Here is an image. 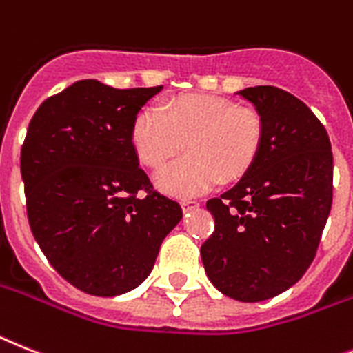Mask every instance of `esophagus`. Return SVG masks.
Listing matches in <instances>:
<instances>
[{
	"mask_svg": "<svg viewBox=\"0 0 353 353\" xmlns=\"http://www.w3.org/2000/svg\"><path fill=\"white\" fill-rule=\"evenodd\" d=\"M181 206H183V210H185V212H190V210L199 208V203H197V201H192V199H185L181 203Z\"/></svg>",
	"mask_w": 353,
	"mask_h": 353,
	"instance_id": "1",
	"label": "esophagus"
}]
</instances>
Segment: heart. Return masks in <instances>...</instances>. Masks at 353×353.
Returning a JSON list of instances; mask_svg holds the SVG:
<instances>
[{
  "label": "heart",
  "mask_w": 353,
  "mask_h": 353,
  "mask_svg": "<svg viewBox=\"0 0 353 353\" xmlns=\"http://www.w3.org/2000/svg\"><path fill=\"white\" fill-rule=\"evenodd\" d=\"M265 136L259 109L215 94H183L158 108L141 109L132 120L131 143L145 167H165L185 149V158L161 170L159 188L188 197L215 183L235 181L253 167Z\"/></svg>",
  "instance_id": "1"
}]
</instances>
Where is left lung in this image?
Wrapping results in <instances>:
<instances>
[{
    "label": "left lung",
    "mask_w": 353,
    "mask_h": 353,
    "mask_svg": "<svg viewBox=\"0 0 353 353\" xmlns=\"http://www.w3.org/2000/svg\"><path fill=\"white\" fill-rule=\"evenodd\" d=\"M259 109L265 136L241 181L206 208L215 230L201 245L210 282L236 301L287 291L312 263L332 208V147L321 121L274 85L239 91Z\"/></svg>",
    "instance_id": "8db88e82"
}]
</instances>
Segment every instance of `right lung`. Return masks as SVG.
Wrapping results in <instances>:
<instances>
[{
    "label": "right lung",
    "mask_w": 353,
    "mask_h": 353,
    "mask_svg": "<svg viewBox=\"0 0 353 353\" xmlns=\"http://www.w3.org/2000/svg\"><path fill=\"white\" fill-rule=\"evenodd\" d=\"M161 88L79 81L44 100L26 131L30 230L53 269L88 294L140 285L183 217L179 203L154 190L131 143L132 120Z\"/></svg>",
    "instance_id": "1"
}]
</instances>
